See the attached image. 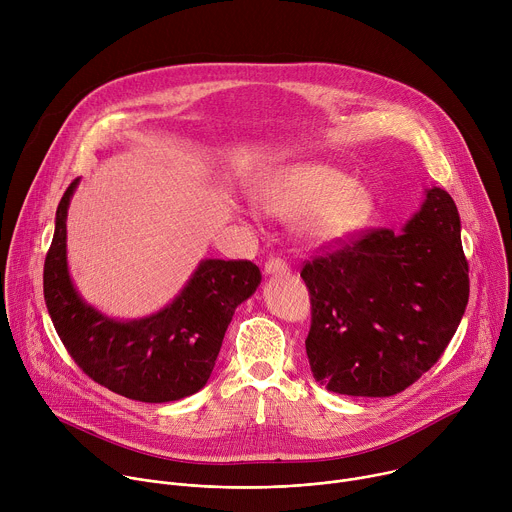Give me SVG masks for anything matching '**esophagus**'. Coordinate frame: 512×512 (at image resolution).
I'll return each mask as SVG.
<instances>
[{"instance_id": "obj_1", "label": "esophagus", "mask_w": 512, "mask_h": 512, "mask_svg": "<svg viewBox=\"0 0 512 512\" xmlns=\"http://www.w3.org/2000/svg\"><path fill=\"white\" fill-rule=\"evenodd\" d=\"M287 273H289V267L283 259L273 257L265 263V275H287Z\"/></svg>"}]
</instances>
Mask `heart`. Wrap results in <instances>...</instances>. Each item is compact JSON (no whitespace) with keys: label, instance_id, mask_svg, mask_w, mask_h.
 I'll return each mask as SVG.
<instances>
[{"label":"heart","instance_id":"1","mask_svg":"<svg viewBox=\"0 0 512 512\" xmlns=\"http://www.w3.org/2000/svg\"><path fill=\"white\" fill-rule=\"evenodd\" d=\"M253 202L269 216L289 221L308 247H330L369 223L373 198L367 188L328 164L296 162L267 170L251 188ZM255 221L257 212L245 210Z\"/></svg>","mask_w":512,"mask_h":512}]
</instances>
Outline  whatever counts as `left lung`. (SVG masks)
I'll return each instance as SVG.
<instances>
[{
	"label": "left lung",
	"instance_id": "1",
	"mask_svg": "<svg viewBox=\"0 0 512 512\" xmlns=\"http://www.w3.org/2000/svg\"><path fill=\"white\" fill-rule=\"evenodd\" d=\"M302 279L312 300L306 352L314 379L340 395H397L444 354L466 312L456 202L433 186L401 231H371L320 255Z\"/></svg>",
	"mask_w": 512,
	"mask_h": 512
}]
</instances>
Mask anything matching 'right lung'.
Masks as SVG:
<instances>
[{
	"instance_id": "1",
	"label": "right lung",
	"mask_w": 512,
	"mask_h": 512,
	"mask_svg": "<svg viewBox=\"0 0 512 512\" xmlns=\"http://www.w3.org/2000/svg\"><path fill=\"white\" fill-rule=\"evenodd\" d=\"M79 182L58 204L44 263V300L62 344L95 383L127 399L168 403L198 393L212 375L237 306L261 283L259 267L202 259L160 312L139 320L111 318L83 300L68 273L66 216Z\"/></svg>"
}]
</instances>
